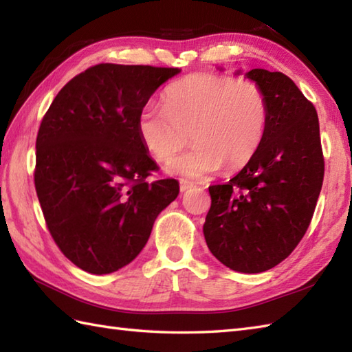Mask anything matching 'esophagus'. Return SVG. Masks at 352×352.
I'll return each mask as SVG.
<instances>
[{"instance_id":"1","label":"esophagus","mask_w":352,"mask_h":352,"mask_svg":"<svg viewBox=\"0 0 352 352\" xmlns=\"http://www.w3.org/2000/svg\"><path fill=\"white\" fill-rule=\"evenodd\" d=\"M193 188V183H190V182H188V180H182L180 182V190L182 192H186V190H189V189H192Z\"/></svg>"}]
</instances>
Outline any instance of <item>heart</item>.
<instances>
[{
  "instance_id": "obj_1",
  "label": "heart",
  "mask_w": 352,
  "mask_h": 352,
  "mask_svg": "<svg viewBox=\"0 0 352 352\" xmlns=\"http://www.w3.org/2000/svg\"><path fill=\"white\" fill-rule=\"evenodd\" d=\"M164 106L148 104L138 121L139 136L157 162L168 163L188 145L168 169L189 178H203L226 164L245 166L266 136L271 107L256 81L228 74H190L168 86Z\"/></svg>"
}]
</instances>
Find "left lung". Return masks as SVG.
I'll return each instance as SVG.
<instances>
[{"label":"left lung","instance_id":"obj_1","mask_svg":"<svg viewBox=\"0 0 352 352\" xmlns=\"http://www.w3.org/2000/svg\"><path fill=\"white\" fill-rule=\"evenodd\" d=\"M263 87L271 118L263 144L227 184L208 188L204 223L208 250L237 272L276 266L307 231L324 182L316 109L283 72L251 69Z\"/></svg>","mask_w":352,"mask_h":352}]
</instances>
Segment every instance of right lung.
Segmentation results:
<instances>
[{
  "label": "right lung",
  "instance_id": "1",
  "mask_svg": "<svg viewBox=\"0 0 352 352\" xmlns=\"http://www.w3.org/2000/svg\"><path fill=\"white\" fill-rule=\"evenodd\" d=\"M178 72L95 65L68 81L42 118L36 193L58 250L86 272L110 274L136 258L178 197L174 178L146 180L159 166L138 130L149 96Z\"/></svg>",
  "mask_w": 352,
  "mask_h": 352
}]
</instances>
